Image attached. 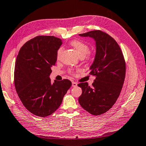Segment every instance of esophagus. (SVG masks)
<instances>
[{"instance_id": "1", "label": "esophagus", "mask_w": 146, "mask_h": 146, "mask_svg": "<svg viewBox=\"0 0 146 146\" xmlns=\"http://www.w3.org/2000/svg\"><path fill=\"white\" fill-rule=\"evenodd\" d=\"M78 85V83L74 82V81H72V86H73V87H76V86H77Z\"/></svg>"}]
</instances>
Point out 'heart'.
Here are the masks:
<instances>
[{"instance_id": "1", "label": "heart", "mask_w": 146, "mask_h": 146, "mask_svg": "<svg viewBox=\"0 0 146 146\" xmlns=\"http://www.w3.org/2000/svg\"><path fill=\"white\" fill-rule=\"evenodd\" d=\"M70 45L76 50V52L78 53V54L80 56V57H85L89 53L90 51V48L86 44V43H83L81 41L79 40H72L70 42ZM63 50V47H60L58 48L57 50V58H59L61 55Z\"/></svg>"}]
</instances>
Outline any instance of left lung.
Listing matches in <instances>:
<instances>
[{
	"label": "left lung",
	"instance_id": "obj_1",
	"mask_svg": "<svg viewBox=\"0 0 146 146\" xmlns=\"http://www.w3.org/2000/svg\"><path fill=\"white\" fill-rule=\"evenodd\" d=\"M79 35L93 38L96 51L90 67V74L96 80L92 87L86 82L78 84L82 88L78 101L86 111L99 115L108 111L118 99L125 79L126 63L118 43L106 33L96 30Z\"/></svg>",
	"mask_w": 146,
	"mask_h": 146
}]
</instances>
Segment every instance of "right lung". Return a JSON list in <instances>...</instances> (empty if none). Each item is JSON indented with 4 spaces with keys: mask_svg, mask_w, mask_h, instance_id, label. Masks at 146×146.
<instances>
[{
    "mask_svg": "<svg viewBox=\"0 0 146 146\" xmlns=\"http://www.w3.org/2000/svg\"><path fill=\"white\" fill-rule=\"evenodd\" d=\"M61 44V40L53 36H38L22 46L17 57L15 89L25 108L38 117L53 113L72 85L68 80L52 84L49 78Z\"/></svg>",
    "mask_w": 146,
    "mask_h": 146,
    "instance_id": "1",
    "label": "right lung"
}]
</instances>
